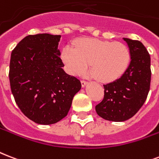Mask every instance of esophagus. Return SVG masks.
<instances>
[{
	"label": "esophagus",
	"instance_id": "1",
	"mask_svg": "<svg viewBox=\"0 0 159 159\" xmlns=\"http://www.w3.org/2000/svg\"><path fill=\"white\" fill-rule=\"evenodd\" d=\"M81 83H82V87H85L86 85L88 84V82H87V81H85V80H82V81H81Z\"/></svg>",
	"mask_w": 159,
	"mask_h": 159
}]
</instances>
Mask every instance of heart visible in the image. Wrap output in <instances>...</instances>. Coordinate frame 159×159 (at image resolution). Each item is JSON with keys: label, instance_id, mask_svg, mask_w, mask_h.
I'll use <instances>...</instances> for the list:
<instances>
[{"label": "heart", "instance_id": "1", "mask_svg": "<svg viewBox=\"0 0 159 159\" xmlns=\"http://www.w3.org/2000/svg\"><path fill=\"white\" fill-rule=\"evenodd\" d=\"M61 59L66 70L73 76H82L90 69L96 79L110 82L119 78L130 63V50L121 42L82 38L75 43V48L64 47Z\"/></svg>", "mask_w": 159, "mask_h": 159}]
</instances>
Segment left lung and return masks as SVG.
<instances>
[{
    "label": "left lung",
    "mask_w": 159,
    "mask_h": 159,
    "mask_svg": "<svg viewBox=\"0 0 159 159\" xmlns=\"http://www.w3.org/2000/svg\"><path fill=\"white\" fill-rule=\"evenodd\" d=\"M123 40L130 50V64L120 78L103 85L104 98L95 107L100 117L113 122L126 121L139 112L151 82V59L146 47L139 41Z\"/></svg>",
    "instance_id": "8db88e82"
}]
</instances>
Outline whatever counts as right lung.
Instances as JSON below:
<instances>
[{
  "label": "right lung",
  "instance_id": "add662e5",
  "mask_svg": "<svg viewBox=\"0 0 159 159\" xmlns=\"http://www.w3.org/2000/svg\"><path fill=\"white\" fill-rule=\"evenodd\" d=\"M60 35L36 34L23 38L10 61L11 89L23 114L38 124L49 125L66 117L79 79L63 70L58 50Z\"/></svg>",
  "mask_w": 159,
  "mask_h": 159
}]
</instances>
